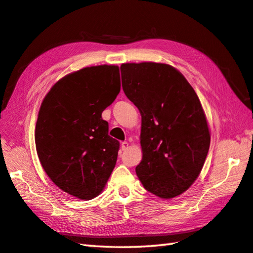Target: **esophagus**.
<instances>
[{
    "mask_svg": "<svg viewBox=\"0 0 253 253\" xmlns=\"http://www.w3.org/2000/svg\"><path fill=\"white\" fill-rule=\"evenodd\" d=\"M127 148H128V143L127 142H122L121 143V149H122V151H126Z\"/></svg>",
    "mask_w": 253,
    "mask_h": 253,
    "instance_id": "esophagus-1",
    "label": "esophagus"
}]
</instances>
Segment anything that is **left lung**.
<instances>
[{"label":"left lung","instance_id":"8db88e82","mask_svg":"<svg viewBox=\"0 0 253 253\" xmlns=\"http://www.w3.org/2000/svg\"><path fill=\"white\" fill-rule=\"evenodd\" d=\"M122 87L142 117V162L135 171L143 187L172 199L191 187L208 156L211 133L197 92L173 66L123 63Z\"/></svg>","mask_w":253,"mask_h":253}]
</instances>
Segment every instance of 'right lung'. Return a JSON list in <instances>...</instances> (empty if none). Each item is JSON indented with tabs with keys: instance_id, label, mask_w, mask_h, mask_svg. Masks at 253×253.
I'll list each match as a JSON object with an SVG mask.
<instances>
[{
	"instance_id": "right-lung-1",
	"label": "right lung",
	"mask_w": 253,
	"mask_h": 253,
	"mask_svg": "<svg viewBox=\"0 0 253 253\" xmlns=\"http://www.w3.org/2000/svg\"><path fill=\"white\" fill-rule=\"evenodd\" d=\"M117 65L84 68L62 77L41 102L35 128L41 166L62 191L98 197L116 166L120 144L101 113L120 92Z\"/></svg>"
}]
</instances>
